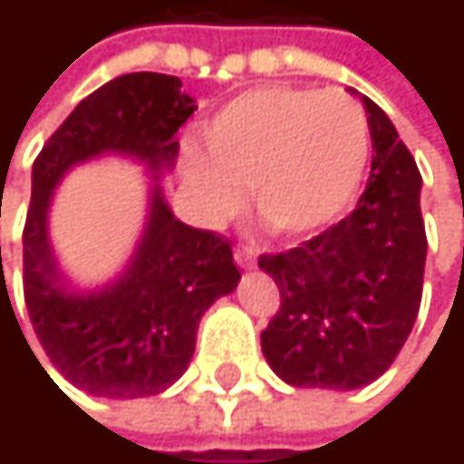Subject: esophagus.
<instances>
[{
	"instance_id": "esophagus-1",
	"label": "esophagus",
	"mask_w": 464,
	"mask_h": 464,
	"mask_svg": "<svg viewBox=\"0 0 464 464\" xmlns=\"http://www.w3.org/2000/svg\"><path fill=\"white\" fill-rule=\"evenodd\" d=\"M233 257H236V266L238 268H255V252L249 246H238L233 252Z\"/></svg>"
}]
</instances>
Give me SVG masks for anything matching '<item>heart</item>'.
<instances>
[{"label":"heart","instance_id":"b5f03b06","mask_svg":"<svg viewBox=\"0 0 464 464\" xmlns=\"http://www.w3.org/2000/svg\"><path fill=\"white\" fill-rule=\"evenodd\" d=\"M185 152V185L198 212L228 220L249 204L274 238L333 226L365 174L371 134L362 107L341 91L263 85L223 104Z\"/></svg>","mask_w":464,"mask_h":464}]
</instances>
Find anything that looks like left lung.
Returning a JSON list of instances; mask_svg holds the SVG:
<instances>
[{"instance_id":"1","label":"left lung","mask_w":464,"mask_h":464,"mask_svg":"<svg viewBox=\"0 0 464 464\" xmlns=\"http://www.w3.org/2000/svg\"><path fill=\"white\" fill-rule=\"evenodd\" d=\"M360 102L376 155L354 212L290 252L257 260L282 295L260 346L293 387L346 392L376 382L403 349L421 304V174L387 112L368 96Z\"/></svg>"}]
</instances>
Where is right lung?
Returning <instances> with one entry per match:
<instances>
[{
    "instance_id": "obj_1",
    "label": "right lung",
    "mask_w": 464,
    "mask_h": 464,
    "mask_svg": "<svg viewBox=\"0 0 464 464\" xmlns=\"http://www.w3.org/2000/svg\"><path fill=\"white\" fill-rule=\"evenodd\" d=\"M179 88V77L158 72L110 80L74 107L32 169L26 309L58 373L96 398L131 401L171 387L190 365L201 317L241 279L231 244L177 220L160 188L177 163V131L196 110ZM104 154L145 166L148 218L127 268L96 291H77L52 252L46 220L60 179Z\"/></svg>"
}]
</instances>
